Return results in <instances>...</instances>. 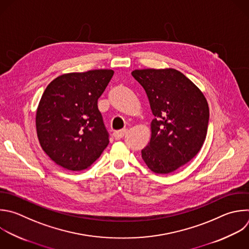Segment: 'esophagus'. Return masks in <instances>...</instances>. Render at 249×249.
<instances>
[{
  "instance_id": "obj_1",
  "label": "esophagus",
  "mask_w": 249,
  "mask_h": 249,
  "mask_svg": "<svg viewBox=\"0 0 249 249\" xmlns=\"http://www.w3.org/2000/svg\"><path fill=\"white\" fill-rule=\"evenodd\" d=\"M126 132H127V129H122V130H119V131H115V132H113V137H114L115 140H120L124 137Z\"/></svg>"
}]
</instances>
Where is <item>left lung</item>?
I'll use <instances>...</instances> for the list:
<instances>
[{
    "label": "left lung",
    "instance_id": "left-lung-1",
    "mask_svg": "<svg viewBox=\"0 0 249 249\" xmlns=\"http://www.w3.org/2000/svg\"><path fill=\"white\" fill-rule=\"evenodd\" d=\"M132 76L144 89L154 115L142 157L152 172L172 173L191 161L205 141L207 101L188 77L173 68L136 69Z\"/></svg>",
    "mask_w": 249,
    "mask_h": 249
}]
</instances>
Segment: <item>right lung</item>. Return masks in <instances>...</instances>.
Returning <instances> with one entry per match:
<instances>
[{"instance_id":"right-lung-1","label":"right lung","mask_w":249,"mask_h":249,"mask_svg":"<svg viewBox=\"0 0 249 249\" xmlns=\"http://www.w3.org/2000/svg\"><path fill=\"white\" fill-rule=\"evenodd\" d=\"M113 74L111 69L66 73L46 88L36 112L37 136L43 150L64 169H87L107 146L98 100Z\"/></svg>"}]
</instances>
